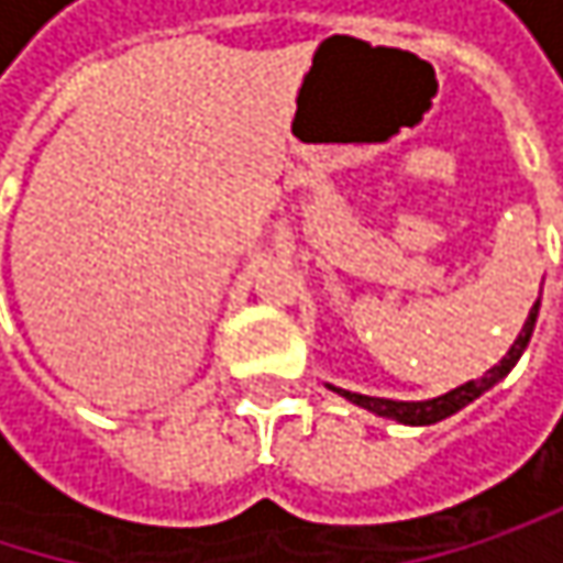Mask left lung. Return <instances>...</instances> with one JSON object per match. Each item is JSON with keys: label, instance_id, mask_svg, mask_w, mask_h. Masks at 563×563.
<instances>
[{"label": "left lung", "instance_id": "1", "mask_svg": "<svg viewBox=\"0 0 563 563\" xmlns=\"http://www.w3.org/2000/svg\"><path fill=\"white\" fill-rule=\"evenodd\" d=\"M538 306H541V296H538V302L531 306V312H528V319H525V325H521V332H518L515 345L508 349V355L499 362V365H496V368H489L483 378L466 382V385H460V388H453V391L440 394V397H433V400H388V397H368V394L342 391V388H332V391H339L342 397H349L352 404H358V407H365V410H372V413H378V417L397 420V423H410V427L437 423V420H443V417H450V413L463 410L466 404H473L479 394L489 391L496 382H503L508 372L515 368V362L521 358V352H525V349H528V342H531V332H534V322H538Z\"/></svg>", "mask_w": 563, "mask_h": 563}]
</instances>
